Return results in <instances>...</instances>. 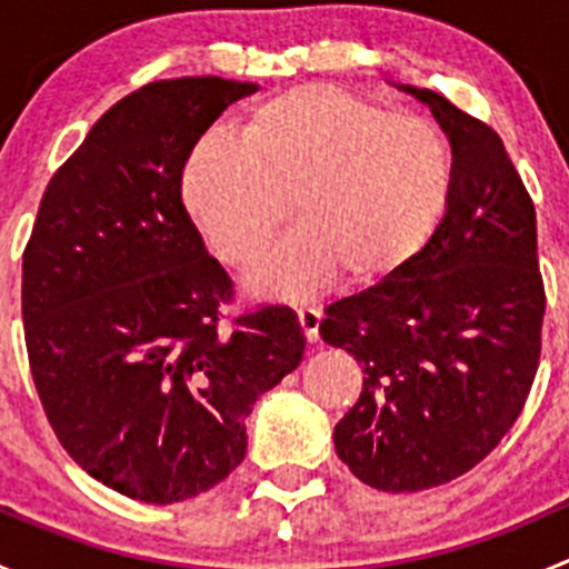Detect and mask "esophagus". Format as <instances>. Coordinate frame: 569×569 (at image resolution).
<instances>
[{
  "mask_svg": "<svg viewBox=\"0 0 569 569\" xmlns=\"http://www.w3.org/2000/svg\"><path fill=\"white\" fill-rule=\"evenodd\" d=\"M297 321H300L302 327V336L308 338V341H317L319 338V321H321V313L317 308H308V306H300L297 308Z\"/></svg>",
  "mask_w": 569,
  "mask_h": 569,
  "instance_id": "obj_1",
  "label": "esophagus"
}]
</instances>
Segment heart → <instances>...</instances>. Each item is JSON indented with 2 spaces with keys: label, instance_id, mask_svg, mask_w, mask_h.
Returning a JSON list of instances; mask_svg holds the SVG:
<instances>
[{
  "label": "heart",
  "instance_id": "1",
  "mask_svg": "<svg viewBox=\"0 0 569 569\" xmlns=\"http://www.w3.org/2000/svg\"><path fill=\"white\" fill-rule=\"evenodd\" d=\"M451 159L432 123L332 84L261 101L237 148L209 142L183 170V203L217 256L252 267L291 217L300 233L263 263L261 283L297 295L336 274L375 286L401 272L443 220Z\"/></svg>",
  "mask_w": 569,
  "mask_h": 569
}]
</instances>
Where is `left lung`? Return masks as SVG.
<instances>
[{"label":"left lung","mask_w":569,"mask_h":569,"mask_svg":"<svg viewBox=\"0 0 569 569\" xmlns=\"http://www.w3.org/2000/svg\"><path fill=\"white\" fill-rule=\"evenodd\" d=\"M405 90L449 134L446 214L401 272L327 306L319 325L363 369L336 451L386 492L446 485L501 443L537 377L545 317L537 211L501 137L435 90Z\"/></svg>","instance_id":"1"}]
</instances>
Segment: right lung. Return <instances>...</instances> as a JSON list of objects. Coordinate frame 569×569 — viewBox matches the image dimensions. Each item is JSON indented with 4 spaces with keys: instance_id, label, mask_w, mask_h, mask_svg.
<instances>
[{
    "instance_id": "1",
    "label": "right lung",
    "mask_w": 569,
    "mask_h": 569,
    "mask_svg": "<svg viewBox=\"0 0 569 569\" xmlns=\"http://www.w3.org/2000/svg\"><path fill=\"white\" fill-rule=\"evenodd\" d=\"M252 82L159 79L96 120L51 176L24 248L32 380L62 449L148 503L220 485L252 405L302 360L295 311L226 317L233 283L181 203L189 153Z\"/></svg>"
}]
</instances>
